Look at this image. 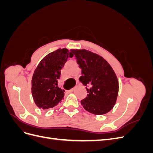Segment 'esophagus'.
<instances>
[{
  "label": "esophagus",
  "instance_id": "34e87169",
  "mask_svg": "<svg viewBox=\"0 0 153 153\" xmlns=\"http://www.w3.org/2000/svg\"><path fill=\"white\" fill-rule=\"evenodd\" d=\"M75 88H73V89H72L70 90V91H71V92H73V91H75Z\"/></svg>",
  "mask_w": 153,
  "mask_h": 153
}]
</instances>
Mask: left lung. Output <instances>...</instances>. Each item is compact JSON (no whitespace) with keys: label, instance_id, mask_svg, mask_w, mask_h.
Segmentation results:
<instances>
[{"label":"left lung","instance_id":"left-lung-1","mask_svg":"<svg viewBox=\"0 0 153 153\" xmlns=\"http://www.w3.org/2000/svg\"><path fill=\"white\" fill-rule=\"evenodd\" d=\"M73 54L82 69L79 80L87 86V95L81 104L88 112L103 115L116 103L119 82L112 68L100 55L87 50L74 49Z\"/></svg>","mask_w":153,"mask_h":153}]
</instances>
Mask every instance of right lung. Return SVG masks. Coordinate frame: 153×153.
Here are the masks:
<instances>
[{
  "label": "right lung",
  "mask_w": 153,
  "mask_h": 153,
  "mask_svg": "<svg viewBox=\"0 0 153 153\" xmlns=\"http://www.w3.org/2000/svg\"><path fill=\"white\" fill-rule=\"evenodd\" d=\"M73 50L59 48L41 60L32 78V95L36 106L43 110L54 108L62 101L64 90L58 87L61 70Z\"/></svg>",
  "instance_id": "obj_1"
}]
</instances>
